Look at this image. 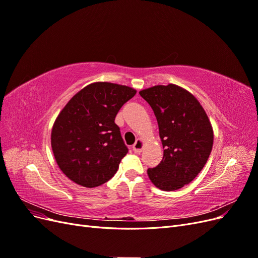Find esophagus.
Here are the masks:
<instances>
[{
    "mask_svg": "<svg viewBox=\"0 0 258 258\" xmlns=\"http://www.w3.org/2000/svg\"><path fill=\"white\" fill-rule=\"evenodd\" d=\"M143 146H144V142L142 141L141 139H138L137 141H136V143L132 145V150H134V152L136 154H140V153L142 152V150H143Z\"/></svg>",
    "mask_w": 258,
    "mask_h": 258,
    "instance_id": "esophagus-1",
    "label": "esophagus"
}]
</instances>
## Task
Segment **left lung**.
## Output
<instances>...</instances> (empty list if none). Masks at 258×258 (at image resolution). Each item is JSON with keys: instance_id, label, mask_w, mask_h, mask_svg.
<instances>
[{"instance_id": "1", "label": "left lung", "mask_w": 258, "mask_h": 258, "mask_svg": "<svg viewBox=\"0 0 258 258\" xmlns=\"http://www.w3.org/2000/svg\"><path fill=\"white\" fill-rule=\"evenodd\" d=\"M157 118L163 157L147 170L161 190L182 188L196 177L213 146V129L199 101L179 86L158 85L139 92Z\"/></svg>"}]
</instances>
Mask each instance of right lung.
Masks as SVG:
<instances>
[{"instance_id": "obj_1", "label": "right lung", "mask_w": 258, "mask_h": 258, "mask_svg": "<svg viewBox=\"0 0 258 258\" xmlns=\"http://www.w3.org/2000/svg\"><path fill=\"white\" fill-rule=\"evenodd\" d=\"M137 90L98 82L86 86L60 112L51 130L59 168L71 181L97 187L111 179L128 153L115 117Z\"/></svg>"}]
</instances>
